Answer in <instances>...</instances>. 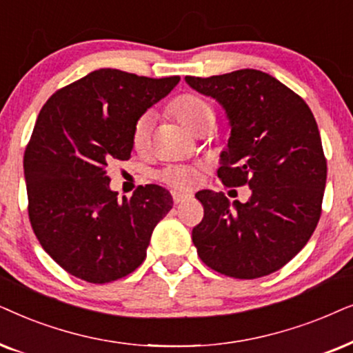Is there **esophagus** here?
<instances>
[{
  "instance_id": "esophagus-1",
  "label": "esophagus",
  "mask_w": 353,
  "mask_h": 353,
  "mask_svg": "<svg viewBox=\"0 0 353 353\" xmlns=\"http://www.w3.org/2000/svg\"><path fill=\"white\" fill-rule=\"evenodd\" d=\"M189 199H190V196L187 194H179V192H174V194H172V200H174V203H176V205L184 203V201H187Z\"/></svg>"
}]
</instances>
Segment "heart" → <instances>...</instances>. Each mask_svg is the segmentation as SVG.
<instances>
[{"label": "heart", "mask_w": 353, "mask_h": 353, "mask_svg": "<svg viewBox=\"0 0 353 353\" xmlns=\"http://www.w3.org/2000/svg\"><path fill=\"white\" fill-rule=\"evenodd\" d=\"M169 112L192 132L200 134L210 129L214 122V110L211 103L199 93H182L169 105ZM152 114H142L134 122L130 142L135 152L145 153L152 140ZM158 179L177 190H189L201 179V168L190 164H172L158 172Z\"/></svg>", "instance_id": "b5f03b06"}]
</instances>
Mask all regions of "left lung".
I'll return each mask as SVG.
<instances>
[{
    "mask_svg": "<svg viewBox=\"0 0 353 353\" xmlns=\"http://www.w3.org/2000/svg\"><path fill=\"white\" fill-rule=\"evenodd\" d=\"M185 82L214 98L228 114L231 137L218 177L248 185L247 203L200 190L205 214L192 231L201 261L236 279L278 271L310 241L321 216L326 158L307 103L272 75L241 69Z\"/></svg>",
    "mask_w": 353,
    "mask_h": 353,
    "instance_id": "left-lung-1",
    "label": "left lung"
}]
</instances>
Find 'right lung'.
Wrapping results in <instances>:
<instances>
[{
    "mask_svg": "<svg viewBox=\"0 0 353 353\" xmlns=\"http://www.w3.org/2000/svg\"><path fill=\"white\" fill-rule=\"evenodd\" d=\"M179 81L98 69L41 108L23 154L29 218L45 252L75 278L105 284L137 270L172 208L154 184L117 199L106 168L130 158L134 122Z\"/></svg>",
    "mask_w": 353,
    "mask_h": 353,
    "instance_id": "1",
    "label": "right lung"
}]
</instances>
